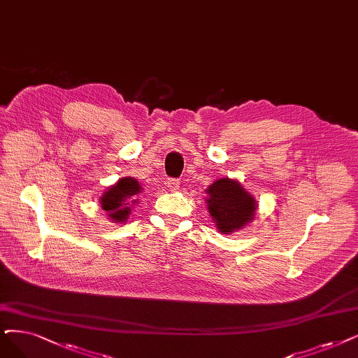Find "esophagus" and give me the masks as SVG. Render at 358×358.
I'll use <instances>...</instances> for the list:
<instances>
[{"mask_svg":"<svg viewBox=\"0 0 358 358\" xmlns=\"http://www.w3.org/2000/svg\"><path fill=\"white\" fill-rule=\"evenodd\" d=\"M179 185H180V180H179V179H175V178H169V179H167V187H169V189H171V191H176V189L179 188Z\"/></svg>","mask_w":358,"mask_h":358,"instance_id":"34e87169","label":"esophagus"}]
</instances>
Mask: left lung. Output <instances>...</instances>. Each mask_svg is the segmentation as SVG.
Segmentation results:
<instances>
[{
  "label": "left lung",
  "mask_w": 358,
  "mask_h": 358,
  "mask_svg": "<svg viewBox=\"0 0 358 358\" xmlns=\"http://www.w3.org/2000/svg\"><path fill=\"white\" fill-rule=\"evenodd\" d=\"M208 211L219 231L231 234L254 219V198L236 180L219 179L207 189Z\"/></svg>",
  "instance_id": "left-lung-1"
}]
</instances>
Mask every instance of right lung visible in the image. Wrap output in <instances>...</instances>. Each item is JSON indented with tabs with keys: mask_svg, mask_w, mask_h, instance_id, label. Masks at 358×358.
<instances>
[{
	"mask_svg": "<svg viewBox=\"0 0 358 358\" xmlns=\"http://www.w3.org/2000/svg\"><path fill=\"white\" fill-rule=\"evenodd\" d=\"M141 187L136 179L123 178L101 196V208L107 211L114 222H124L131 213V206L136 203Z\"/></svg>",
	"mask_w": 358,
	"mask_h": 358,
	"instance_id": "add662e5",
	"label": "right lung"
}]
</instances>
